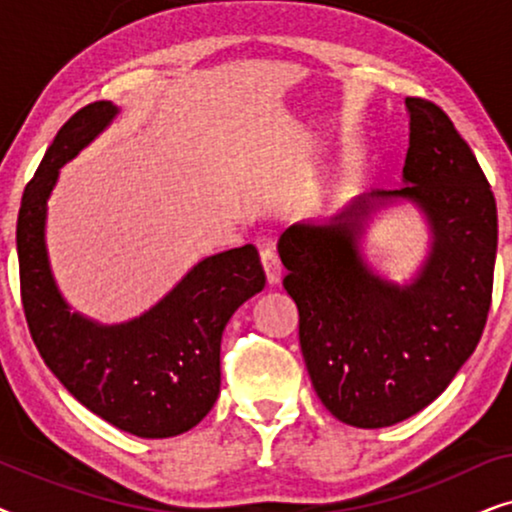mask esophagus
I'll return each mask as SVG.
<instances>
[{"mask_svg": "<svg viewBox=\"0 0 512 512\" xmlns=\"http://www.w3.org/2000/svg\"><path fill=\"white\" fill-rule=\"evenodd\" d=\"M261 263H263L265 277H268V284H279V279H282V263H279L275 249L263 247L261 249Z\"/></svg>", "mask_w": 512, "mask_h": 512, "instance_id": "esophagus-1", "label": "esophagus"}]
</instances>
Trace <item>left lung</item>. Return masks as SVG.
Segmentation results:
<instances>
[{"instance_id": "8db88e82", "label": "left lung", "mask_w": 512, "mask_h": 512, "mask_svg": "<svg viewBox=\"0 0 512 512\" xmlns=\"http://www.w3.org/2000/svg\"><path fill=\"white\" fill-rule=\"evenodd\" d=\"M405 104L408 186L370 193L328 226L300 223L279 237L314 391L333 417L359 429L403 422L436 401L478 347L492 305V186L438 104ZM370 197H408L430 214L432 256L405 290L370 276L355 249Z\"/></svg>"}]
</instances>
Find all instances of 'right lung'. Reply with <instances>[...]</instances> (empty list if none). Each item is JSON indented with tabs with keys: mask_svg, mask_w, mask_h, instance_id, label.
<instances>
[{
	"mask_svg": "<svg viewBox=\"0 0 512 512\" xmlns=\"http://www.w3.org/2000/svg\"><path fill=\"white\" fill-rule=\"evenodd\" d=\"M116 114L111 102L76 111L48 146L20 202V300L41 359L90 412L139 438H170L212 410L221 387V335L265 286L254 244L195 265L177 289L130 324L97 326L69 312L48 268L46 198L58 170Z\"/></svg>",
	"mask_w": 512,
	"mask_h": 512,
	"instance_id": "right-lung-1",
	"label": "right lung"
}]
</instances>
